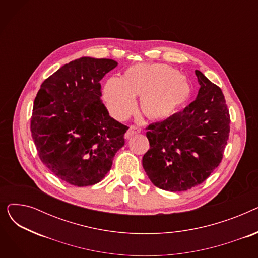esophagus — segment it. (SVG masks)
Instances as JSON below:
<instances>
[{
	"instance_id": "1",
	"label": "esophagus",
	"mask_w": 258,
	"mask_h": 258,
	"mask_svg": "<svg viewBox=\"0 0 258 258\" xmlns=\"http://www.w3.org/2000/svg\"><path fill=\"white\" fill-rule=\"evenodd\" d=\"M141 132V128L140 127H138V126H136V125H131L130 126V128L127 130V132L125 133V135H124V138L125 139H130V138H132L134 135H137V134H139Z\"/></svg>"
}]
</instances>
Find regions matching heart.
<instances>
[{"label":"heart","instance_id":"heart-1","mask_svg":"<svg viewBox=\"0 0 258 258\" xmlns=\"http://www.w3.org/2000/svg\"><path fill=\"white\" fill-rule=\"evenodd\" d=\"M191 95V85L174 68L164 63L130 67L122 77H112L103 87V99L112 116L124 120L135 110V96L140 97L142 114L152 120L172 117Z\"/></svg>","mask_w":258,"mask_h":258}]
</instances>
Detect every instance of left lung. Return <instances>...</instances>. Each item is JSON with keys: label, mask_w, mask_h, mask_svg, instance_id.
<instances>
[{"label": "left lung", "mask_w": 258, "mask_h": 258, "mask_svg": "<svg viewBox=\"0 0 258 258\" xmlns=\"http://www.w3.org/2000/svg\"><path fill=\"white\" fill-rule=\"evenodd\" d=\"M197 99L182 112L148 125L151 148L142 165L152 183L167 191H185L204 182L219 166L230 133L222 90L196 70Z\"/></svg>", "instance_id": "8db88e82"}]
</instances>
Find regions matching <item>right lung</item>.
I'll return each instance as SVG.
<instances>
[{
	"label": "right lung",
	"instance_id": "right-lung-1",
	"mask_svg": "<svg viewBox=\"0 0 258 258\" xmlns=\"http://www.w3.org/2000/svg\"><path fill=\"white\" fill-rule=\"evenodd\" d=\"M117 64L93 57L70 61L44 81L34 99L30 128L39 159L71 185L100 182L124 145L128 127L100 100L99 81Z\"/></svg>",
	"mask_w": 258,
	"mask_h": 258
}]
</instances>
